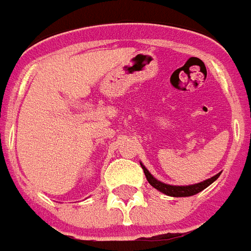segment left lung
<instances>
[{
  "mask_svg": "<svg viewBox=\"0 0 251 251\" xmlns=\"http://www.w3.org/2000/svg\"><path fill=\"white\" fill-rule=\"evenodd\" d=\"M142 169H144V174L147 176V180L149 181V184L154 187L156 189H158L160 192L163 194L168 195V196H174V198H185V196H192V195L199 194L200 191L205 189L210 184H212L218 177H219V174H216L215 176H212L210 179L204 180L201 183H198V184H192V185H169L165 184V183H161L160 180H157L156 177H153L151 172L148 171L144 165L141 164Z\"/></svg>",
  "mask_w": 251,
  "mask_h": 251,
  "instance_id": "obj_1",
  "label": "left lung"
}]
</instances>
